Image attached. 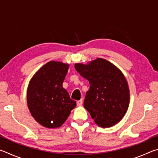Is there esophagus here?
<instances>
[{
    "label": "esophagus",
    "mask_w": 158,
    "mask_h": 158,
    "mask_svg": "<svg viewBox=\"0 0 158 158\" xmlns=\"http://www.w3.org/2000/svg\"><path fill=\"white\" fill-rule=\"evenodd\" d=\"M82 104H83V100H80L77 102V106H81Z\"/></svg>",
    "instance_id": "obj_1"
}]
</instances>
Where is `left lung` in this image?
Wrapping results in <instances>:
<instances>
[{
	"mask_svg": "<svg viewBox=\"0 0 158 158\" xmlns=\"http://www.w3.org/2000/svg\"><path fill=\"white\" fill-rule=\"evenodd\" d=\"M74 68L89 81L84 106L95 123L106 128L121 121L130 104L129 86L122 72L101 58L87 64L75 63Z\"/></svg>",
	"mask_w": 158,
	"mask_h": 158,
	"instance_id": "1",
	"label": "left lung"
}]
</instances>
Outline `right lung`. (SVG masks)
I'll use <instances>...</instances> for the list:
<instances>
[{
  "instance_id": "obj_1",
  "label": "right lung",
  "mask_w": 158,
  "mask_h": 158,
  "mask_svg": "<svg viewBox=\"0 0 158 158\" xmlns=\"http://www.w3.org/2000/svg\"><path fill=\"white\" fill-rule=\"evenodd\" d=\"M69 64L51 60L42 66L28 85L27 105L33 118L47 128H58L77 105L63 83Z\"/></svg>"
}]
</instances>
